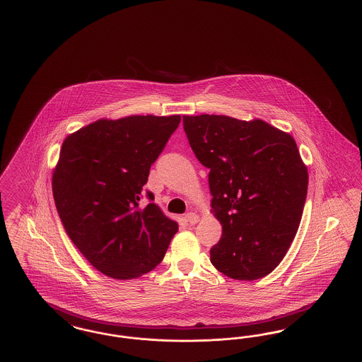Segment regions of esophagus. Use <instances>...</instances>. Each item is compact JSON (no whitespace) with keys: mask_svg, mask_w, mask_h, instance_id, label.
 Masks as SVG:
<instances>
[{"mask_svg":"<svg viewBox=\"0 0 362 362\" xmlns=\"http://www.w3.org/2000/svg\"><path fill=\"white\" fill-rule=\"evenodd\" d=\"M186 221L190 223L192 226H194L195 223L199 221V216H198V215H195L194 212H189V214L186 215Z\"/></svg>","mask_w":362,"mask_h":362,"instance_id":"1","label":"esophagus"}]
</instances>
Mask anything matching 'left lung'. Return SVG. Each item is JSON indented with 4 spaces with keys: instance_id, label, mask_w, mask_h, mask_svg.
Listing matches in <instances>:
<instances>
[{
    "instance_id": "1",
    "label": "left lung",
    "mask_w": 362,
    "mask_h": 362,
    "mask_svg": "<svg viewBox=\"0 0 362 362\" xmlns=\"http://www.w3.org/2000/svg\"><path fill=\"white\" fill-rule=\"evenodd\" d=\"M197 160L209 169L211 206L222 237L211 263L230 279L270 274L300 224L308 173L296 141L262 119L183 115Z\"/></svg>"
}]
</instances>
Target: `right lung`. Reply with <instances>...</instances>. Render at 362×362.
Wrapping results in <instances>:
<instances>
[{
  "label": "right lung",
  "instance_id": "obj_1",
  "mask_svg": "<svg viewBox=\"0 0 362 362\" xmlns=\"http://www.w3.org/2000/svg\"><path fill=\"white\" fill-rule=\"evenodd\" d=\"M180 115L99 119L69 135L52 176L63 227L105 276L131 279L165 256L177 223L153 202L140 206L150 168L176 131ZM147 198L154 195L147 192Z\"/></svg>",
  "mask_w": 362,
  "mask_h": 362
}]
</instances>
